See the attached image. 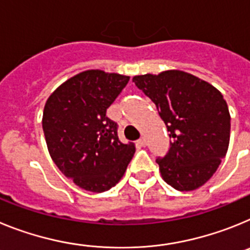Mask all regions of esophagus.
<instances>
[{"label": "esophagus", "instance_id": "1", "mask_svg": "<svg viewBox=\"0 0 250 250\" xmlns=\"http://www.w3.org/2000/svg\"><path fill=\"white\" fill-rule=\"evenodd\" d=\"M138 145H140V146H145V145H146V139L141 136V138L138 140Z\"/></svg>", "mask_w": 250, "mask_h": 250}]
</instances>
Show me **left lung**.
Segmentation results:
<instances>
[{
    "instance_id": "8db88e82",
    "label": "left lung",
    "mask_w": 250,
    "mask_h": 250,
    "mask_svg": "<svg viewBox=\"0 0 250 250\" xmlns=\"http://www.w3.org/2000/svg\"><path fill=\"white\" fill-rule=\"evenodd\" d=\"M132 83L155 104L171 138L169 152L156 159L161 178L179 191L204 185L228 151L230 114L223 95L180 70L138 75Z\"/></svg>"
}]
</instances>
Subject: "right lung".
<instances>
[{
	"label": "right lung",
	"mask_w": 250,
	"mask_h": 250,
	"mask_svg": "<svg viewBox=\"0 0 250 250\" xmlns=\"http://www.w3.org/2000/svg\"><path fill=\"white\" fill-rule=\"evenodd\" d=\"M129 79L86 70L61 83L46 101L42 129L48 152L60 171L81 189H111L134 156L135 145L123 144L116 124L106 118Z\"/></svg>",
	"instance_id": "add662e5"
}]
</instances>
